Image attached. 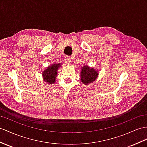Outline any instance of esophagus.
Here are the masks:
<instances>
[{"mask_svg": "<svg viewBox=\"0 0 147 147\" xmlns=\"http://www.w3.org/2000/svg\"><path fill=\"white\" fill-rule=\"evenodd\" d=\"M65 62L68 64V65H69L71 62V59L70 58V57H66L65 59Z\"/></svg>", "mask_w": 147, "mask_h": 147, "instance_id": "obj_1", "label": "esophagus"}]
</instances>
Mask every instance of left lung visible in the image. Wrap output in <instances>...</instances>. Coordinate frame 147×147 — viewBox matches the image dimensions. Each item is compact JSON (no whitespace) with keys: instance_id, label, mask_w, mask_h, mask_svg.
Here are the masks:
<instances>
[{"instance_id":"left-lung-1","label":"left lung","mask_w":147,"mask_h":147,"mask_svg":"<svg viewBox=\"0 0 147 147\" xmlns=\"http://www.w3.org/2000/svg\"><path fill=\"white\" fill-rule=\"evenodd\" d=\"M98 76V72L94 68H90L88 65H84L81 69L80 80L85 85L94 82Z\"/></svg>"}]
</instances>
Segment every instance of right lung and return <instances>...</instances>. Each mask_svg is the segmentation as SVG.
<instances>
[{
    "instance_id": "right-lung-1",
    "label": "right lung",
    "mask_w": 147,
    "mask_h": 147,
    "mask_svg": "<svg viewBox=\"0 0 147 147\" xmlns=\"http://www.w3.org/2000/svg\"><path fill=\"white\" fill-rule=\"evenodd\" d=\"M61 64H52L47 67L45 70L42 72V76L44 77V81L47 82L49 84H53L55 82V78L57 75V70Z\"/></svg>"
}]
</instances>
